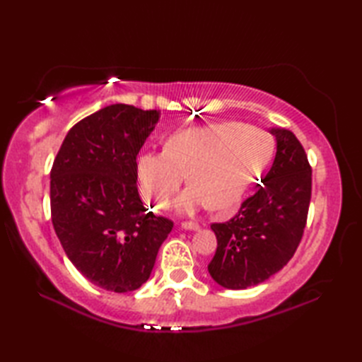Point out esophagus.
Returning <instances> with one entry per match:
<instances>
[{
	"mask_svg": "<svg viewBox=\"0 0 362 362\" xmlns=\"http://www.w3.org/2000/svg\"><path fill=\"white\" fill-rule=\"evenodd\" d=\"M182 228L183 230H201V226H199L197 222L187 221V222H182Z\"/></svg>",
	"mask_w": 362,
	"mask_h": 362,
	"instance_id": "obj_1",
	"label": "esophagus"
}]
</instances>
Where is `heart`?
<instances>
[{"mask_svg": "<svg viewBox=\"0 0 362 362\" xmlns=\"http://www.w3.org/2000/svg\"><path fill=\"white\" fill-rule=\"evenodd\" d=\"M272 152V138L263 129L211 122L177 130L165 140L163 152H143L135 173L141 194L157 209H166L187 177L191 185L175 201L177 211H227L243 201Z\"/></svg>", "mask_w": 362, "mask_h": 362, "instance_id": "1", "label": "heart"}]
</instances>
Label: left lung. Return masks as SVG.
I'll use <instances>...</instances> for the list:
<instances>
[{"instance_id": "8db88e82", "label": "left lung", "mask_w": 362, "mask_h": 362, "mask_svg": "<svg viewBox=\"0 0 362 362\" xmlns=\"http://www.w3.org/2000/svg\"><path fill=\"white\" fill-rule=\"evenodd\" d=\"M275 136L274 163L245 199L235 218L213 224L218 247L209 264L211 279L227 289H247L286 266L302 240L311 201V166L291 130L269 129Z\"/></svg>"}]
</instances>
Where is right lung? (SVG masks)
<instances>
[{
    "instance_id": "1",
    "label": "right lung",
    "mask_w": 362,
    "mask_h": 362,
    "mask_svg": "<svg viewBox=\"0 0 362 362\" xmlns=\"http://www.w3.org/2000/svg\"><path fill=\"white\" fill-rule=\"evenodd\" d=\"M158 110L113 104L74 124L51 169V218L74 267L96 286L135 291L148 281L173 221L136 189L135 163Z\"/></svg>"
}]
</instances>
